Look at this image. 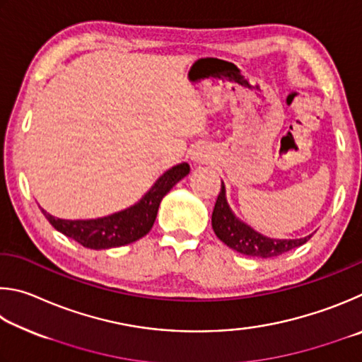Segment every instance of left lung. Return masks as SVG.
<instances>
[{
    "label": "left lung",
    "instance_id": "1",
    "mask_svg": "<svg viewBox=\"0 0 362 362\" xmlns=\"http://www.w3.org/2000/svg\"><path fill=\"white\" fill-rule=\"evenodd\" d=\"M211 226L221 242L226 243L229 248L235 250L237 252H242V255L250 257L267 259L280 256L297 248V246H302L312 238V235L294 240L270 238L259 233L251 226L243 223L242 219H238L235 213L232 211V208L227 204L224 182L221 185V192L218 195L216 205H214Z\"/></svg>",
    "mask_w": 362,
    "mask_h": 362
}]
</instances>
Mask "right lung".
Here are the masks:
<instances>
[{
	"mask_svg": "<svg viewBox=\"0 0 362 362\" xmlns=\"http://www.w3.org/2000/svg\"><path fill=\"white\" fill-rule=\"evenodd\" d=\"M191 167L182 162L165 171L135 205L97 219H60L41 211L55 230L73 238L88 250H110L136 242L148 233L157 218L158 206L176 182L189 175Z\"/></svg>",
	"mask_w": 362,
	"mask_h": 362,
	"instance_id": "obj_1",
	"label": "right lung"
}]
</instances>
